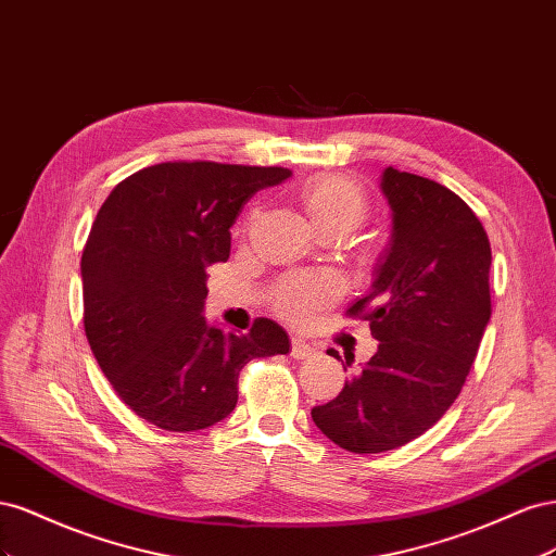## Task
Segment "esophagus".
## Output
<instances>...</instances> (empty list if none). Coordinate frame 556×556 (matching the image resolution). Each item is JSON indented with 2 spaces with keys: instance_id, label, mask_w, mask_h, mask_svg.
Here are the masks:
<instances>
[{
  "instance_id": "obj_1",
  "label": "esophagus",
  "mask_w": 556,
  "mask_h": 556,
  "mask_svg": "<svg viewBox=\"0 0 556 556\" xmlns=\"http://www.w3.org/2000/svg\"><path fill=\"white\" fill-rule=\"evenodd\" d=\"M315 352H317V348H315L313 343L301 339V336H296V339H292V357H294V359H308V357L315 355Z\"/></svg>"
}]
</instances>
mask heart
Instances as JSON below:
<instances>
[{"mask_svg":"<svg viewBox=\"0 0 556 556\" xmlns=\"http://www.w3.org/2000/svg\"><path fill=\"white\" fill-rule=\"evenodd\" d=\"M301 206L308 213L315 229L352 231L366 220L368 201L359 185L343 176H315L299 190ZM339 292V282L329 274L294 276L280 285L276 292L278 311L292 323L306 319L331 301Z\"/></svg>","mask_w":556,"mask_h":556,"instance_id":"heart-1","label":"heart"}]
</instances>
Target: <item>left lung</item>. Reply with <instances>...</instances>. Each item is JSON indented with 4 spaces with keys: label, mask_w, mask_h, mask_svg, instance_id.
Returning a JSON list of instances; mask_svg holds the SVG:
<instances>
[{
    "label": "left lung",
    "mask_w": 556,
    "mask_h": 556,
    "mask_svg": "<svg viewBox=\"0 0 556 556\" xmlns=\"http://www.w3.org/2000/svg\"><path fill=\"white\" fill-rule=\"evenodd\" d=\"M380 190L392 237L371 290L348 311L368 319L378 352L339 396L311 410L329 441L357 454L401 447L439 422L492 317V248L466 201L394 166Z\"/></svg>",
    "instance_id": "8db88e82"
}]
</instances>
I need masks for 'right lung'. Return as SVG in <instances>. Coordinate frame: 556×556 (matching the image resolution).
<instances>
[{"label":"right lung","instance_id":"obj_1","mask_svg":"<svg viewBox=\"0 0 556 556\" xmlns=\"http://www.w3.org/2000/svg\"><path fill=\"white\" fill-rule=\"evenodd\" d=\"M282 166L164 162L117 182L80 257L83 325L127 406L166 431H199L239 401V371L288 355L268 317L248 333L208 325L206 268L227 262L245 201L288 180Z\"/></svg>","mask_w":556,"mask_h":556}]
</instances>
